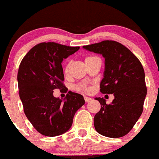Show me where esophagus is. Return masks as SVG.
I'll return each mask as SVG.
<instances>
[{"mask_svg": "<svg viewBox=\"0 0 159 159\" xmlns=\"http://www.w3.org/2000/svg\"><path fill=\"white\" fill-rule=\"evenodd\" d=\"M84 100H85V102H86V103H88V102L90 101L92 99L89 98V97H84Z\"/></svg>", "mask_w": 159, "mask_h": 159, "instance_id": "34e87169", "label": "esophagus"}]
</instances>
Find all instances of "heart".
I'll use <instances>...</instances> for the list:
<instances>
[{
	"label": "heart",
	"instance_id": "heart-1",
	"mask_svg": "<svg viewBox=\"0 0 159 159\" xmlns=\"http://www.w3.org/2000/svg\"><path fill=\"white\" fill-rule=\"evenodd\" d=\"M93 58H95V56H88V57L86 58L85 59V62L86 61L89 60V59H93ZM71 66H72V62H69L66 65L65 68H64V73H65L66 75H69L70 73V69H71ZM76 89H79V90H82V91H85V92H90L92 90V88L90 86H88L85 84H80L78 85V86H76Z\"/></svg>",
	"mask_w": 159,
	"mask_h": 159
}]
</instances>
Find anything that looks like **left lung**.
<instances>
[{
	"instance_id": "1",
	"label": "left lung",
	"mask_w": 159,
	"mask_h": 159,
	"mask_svg": "<svg viewBox=\"0 0 159 159\" xmlns=\"http://www.w3.org/2000/svg\"><path fill=\"white\" fill-rule=\"evenodd\" d=\"M83 48L105 59L100 92L114 96L111 104H107L103 98H95L101 105L94 117L96 131L108 138L125 136L143 111L147 88L142 65L128 48L114 41H103Z\"/></svg>"
}]
</instances>
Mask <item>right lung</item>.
<instances>
[{
    "instance_id": "obj_1",
    "label": "right lung",
    "mask_w": 159,
    "mask_h": 159,
    "mask_svg": "<svg viewBox=\"0 0 159 159\" xmlns=\"http://www.w3.org/2000/svg\"><path fill=\"white\" fill-rule=\"evenodd\" d=\"M79 49L80 47L42 42L33 47L20 64L18 83L25 114L45 136H58L69 131L75 114L85 103L81 94L72 91L63 100L53 96L55 89L67 90L62 83V62Z\"/></svg>"
}]
</instances>
